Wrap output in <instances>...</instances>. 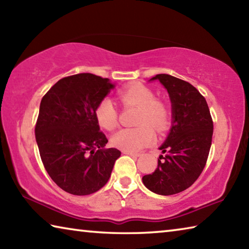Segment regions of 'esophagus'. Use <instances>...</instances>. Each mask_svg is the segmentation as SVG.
Returning a JSON list of instances; mask_svg holds the SVG:
<instances>
[{"mask_svg":"<svg viewBox=\"0 0 249 249\" xmlns=\"http://www.w3.org/2000/svg\"><path fill=\"white\" fill-rule=\"evenodd\" d=\"M123 154L129 155V156H132V157H140L141 156L140 153H134V151H128V150H123Z\"/></svg>","mask_w":249,"mask_h":249,"instance_id":"1","label":"esophagus"}]
</instances>
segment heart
<instances>
[{
    "mask_svg": "<svg viewBox=\"0 0 249 249\" xmlns=\"http://www.w3.org/2000/svg\"><path fill=\"white\" fill-rule=\"evenodd\" d=\"M120 102L125 107H137V127L122 128L111 138L112 145L122 150L137 151L149 146L155 141L151 125L161 133L169 127L170 111L163 101L156 99L154 91L144 84L136 83L117 92ZM95 119L104 129L112 130L119 124V111L108 98H104L96 105Z\"/></svg>",
    "mask_w": 249,
    "mask_h": 249,
    "instance_id": "b5f03b06",
    "label": "heart"
}]
</instances>
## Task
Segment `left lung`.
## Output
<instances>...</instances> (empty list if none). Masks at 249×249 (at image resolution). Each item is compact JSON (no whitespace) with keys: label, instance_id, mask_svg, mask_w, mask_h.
<instances>
[{"label":"left lung","instance_id":"obj_1","mask_svg":"<svg viewBox=\"0 0 249 249\" xmlns=\"http://www.w3.org/2000/svg\"><path fill=\"white\" fill-rule=\"evenodd\" d=\"M172 103V126L166 142L159 147L158 166L142 177L147 189L160 196L184 191L196 182L209 157L213 136V121L206 100L191 83L157 74Z\"/></svg>","mask_w":249,"mask_h":249}]
</instances>
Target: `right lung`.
Instances as JSON below:
<instances>
[{"label":"right lung","instance_id":"add662e5","mask_svg":"<svg viewBox=\"0 0 249 249\" xmlns=\"http://www.w3.org/2000/svg\"><path fill=\"white\" fill-rule=\"evenodd\" d=\"M114 84L107 78L79 73L59 80L40 102L35 136L41 161L62 190L88 196L103 188L111 177L116 148L100 130L94 111Z\"/></svg>","mask_w":249,"mask_h":249}]
</instances>
